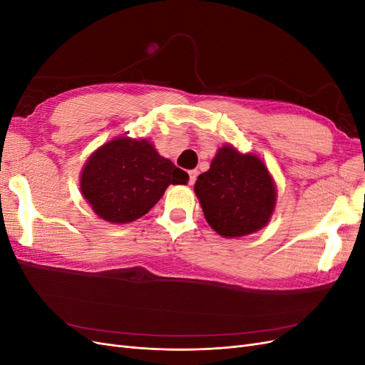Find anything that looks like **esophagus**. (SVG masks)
I'll return each instance as SVG.
<instances>
[{
  "mask_svg": "<svg viewBox=\"0 0 365 365\" xmlns=\"http://www.w3.org/2000/svg\"><path fill=\"white\" fill-rule=\"evenodd\" d=\"M189 176H190V180H189V184H190V185H193V184H195V181H196V176H197V172H196V170H190V172H189Z\"/></svg>",
  "mask_w": 365,
  "mask_h": 365,
  "instance_id": "1",
  "label": "esophagus"
}]
</instances>
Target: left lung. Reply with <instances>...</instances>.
<instances>
[{"instance_id": "1", "label": "left lung", "mask_w": 365, "mask_h": 365, "mask_svg": "<svg viewBox=\"0 0 365 365\" xmlns=\"http://www.w3.org/2000/svg\"><path fill=\"white\" fill-rule=\"evenodd\" d=\"M195 193L208 225L233 239L267 227L277 204V189L267 164L256 153L219 148L210 169L197 176Z\"/></svg>"}]
</instances>
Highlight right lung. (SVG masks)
<instances>
[{
    "label": "right lung",
    "instance_id": "obj_1",
    "mask_svg": "<svg viewBox=\"0 0 365 365\" xmlns=\"http://www.w3.org/2000/svg\"><path fill=\"white\" fill-rule=\"evenodd\" d=\"M189 175L161 157L146 138L115 137L96 149L81 173V192L106 222L129 224L145 216L170 184Z\"/></svg>",
    "mask_w": 365,
    "mask_h": 365
}]
</instances>
